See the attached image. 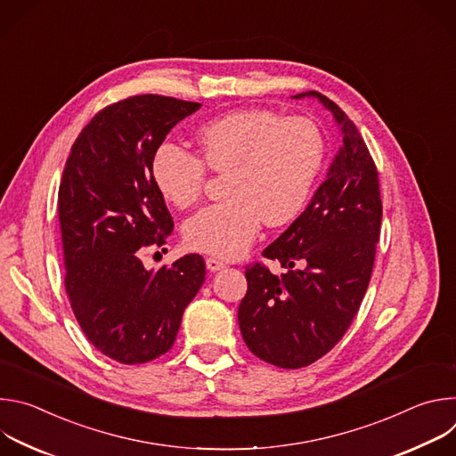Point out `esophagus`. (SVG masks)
<instances>
[{
	"instance_id": "1",
	"label": "esophagus",
	"mask_w": 456,
	"mask_h": 456,
	"mask_svg": "<svg viewBox=\"0 0 456 456\" xmlns=\"http://www.w3.org/2000/svg\"><path fill=\"white\" fill-rule=\"evenodd\" d=\"M206 267H208L209 273H218V271H222L225 267V264L220 262V259H216V257H208L206 259Z\"/></svg>"
}]
</instances>
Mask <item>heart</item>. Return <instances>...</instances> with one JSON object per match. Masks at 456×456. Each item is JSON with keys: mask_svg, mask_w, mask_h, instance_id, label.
<instances>
[{"mask_svg": "<svg viewBox=\"0 0 456 456\" xmlns=\"http://www.w3.org/2000/svg\"><path fill=\"white\" fill-rule=\"evenodd\" d=\"M194 142L200 159L164 144L151 175L164 199L178 209L199 202L206 167L225 173V200L202 209L183 225L185 243L220 257H238L265 220L292 222L305 208L319 175L324 142L308 118H281L269 110H234L202 124Z\"/></svg>", "mask_w": 456, "mask_h": 456, "instance_id": "b5f03b06", "label": "heart"}]
</instances>
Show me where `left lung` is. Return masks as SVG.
Returning a JSON list of instances; mask_svg holds the SVG:
<instances>
[{"label": "left lung", "instance_id": "left-lung-1", "mask_svg": "<svg viewBox=\"0 0 456 456\" xmlns=\"http://www.w3.org/2000/svg\"><path fill=\"white\" fill-rule=\"evenodd\" d=\"M305 97L332 113L343 144L306 209L264 250L285 273L247 267L238 308L248 350L290 370L329 354L348 330L371 278L382 220L377 167L355 124L317 92L292 95Z\"/></svg>", "mask_w": 456, "mask_h": 456}]
</instances>
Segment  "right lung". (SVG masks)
<instances>
[{"instance_id": "right-lung-1", "label": "right lung", "mask_w": 456, "mask_h": 456, "mask_svg": "<svg viewBox=\"0 0 456 456\" xmlns=\"http://www.w3.org/2000/svg\"><path fill=\"white\" fill-rule=\"evenodd\" d=\"M202 104L135 95L99 111L76 139L59 185L64 287L88 341L122 364L166 354L206 280L199 254L148 271L139 248L164 245L173 218L151 162Z\"/></svg>"}]
</instances>
